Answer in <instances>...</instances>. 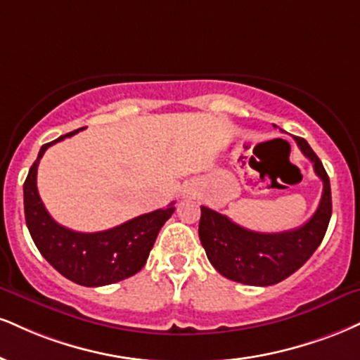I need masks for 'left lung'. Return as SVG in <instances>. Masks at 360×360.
Returning <instances> with one entry per match:
<instances>
[{
  "instance_id": "8db88e82",
  "label": "left lung",
  "mask_w": 360,
  "mask_h": 360,
  "mask_svg": "<svg viewBox=\"0 0 360 360\" xmlns=\"http://www.w3.org/2000/svg\"><path fill=\"white\" fill-rule=\"evenodd\" d=\"M293 139L323 183L319 207L309 221L290 231L258 233L233 223L218 211L201 206L199 240L211 265L229 280L253 287L278 283L295 274L326 236L332 216L330 181L309 142L302 137Z\"/></svg>"
}]
</instances>
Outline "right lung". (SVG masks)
<instances>
[{"instance_id":"1","label":"right lung","mask_w":360,"mask_h":360,"mask_svg":"<svg viewBox=\"0 0 360 360\" xmlns=\"http://www.w3.org/2000/svg\"><path fill=\"white\" fill-rule=\"evenodd\" d=\"M79 131L65 134L41 146L23 184L25 219L38 251L58 274L84 287H103L142 270L162 224L171 218L176 207L171 202L164 210L141 214L119 226L97 233H79L56 223L38 194V164L50 146Z\"/></svg>"}]
</instances>
